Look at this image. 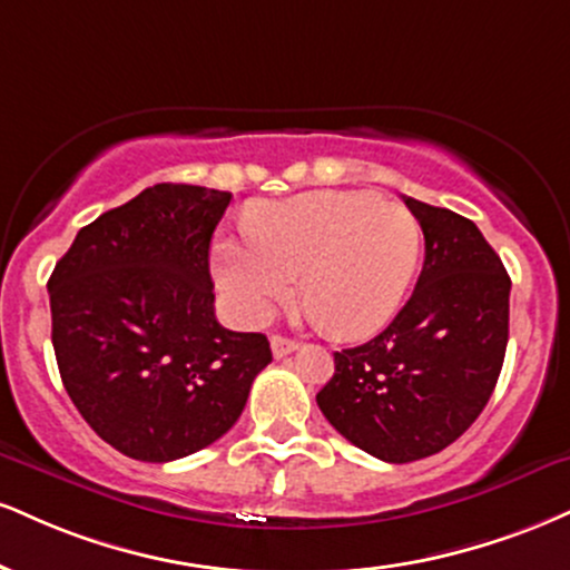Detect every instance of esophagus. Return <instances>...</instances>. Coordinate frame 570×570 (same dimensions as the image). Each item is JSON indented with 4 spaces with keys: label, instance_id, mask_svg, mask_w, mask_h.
<instances>
[{
    "label": "esophagus",
    "instance_id": "1",
    "mask_svg": "<svg viewBox=\"0 0 570 570\" xmlns=\"http://www.w3.org/2000/svg\"><path fill=\"white\" fill-rule=\"evenodd\" d=\"M297 347H299L297 342L289 340V337H281V334H273V337H271V351H273V355H276V358H284V355L294 353Z\"/></svg>",
    "mask_w": 570,
    "mask_h": 570
}]
</instances>
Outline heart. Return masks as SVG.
<instances>
[{
  "label": "heart",
  "instance_id": "obj_1",
  "mask_svg": "<svg viewBox=\"0 0 570 570\" xmlns=\"http://www.w3.org/2000/svg\"><path fill=\"white\" fill-rule=\"evenodd\" d=\"M246 230L215 246L217 281L238 315L265 324L299 276L305 307L340 340L368 337L393 318L422 249L414 212L366 190L257 204Z\"/></svg>",
  "mask_w": 570,
  "mask_h": 570
}]
</instances>
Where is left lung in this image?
<instances>
[{"mask_svg":"<svg viewBox=\"0 0 570 570\" xmlns=\"http://www.w3.org/2000/svg\"><path fill=\"white\" fill-rule=\"evenodd\" d=\"M424 233L416 289L393 324L334 353L315 395L340 435L382 462L433 456L481 416L510 337V276L472 219L403 198Z\"/></svg>","mask_w":570,"mask_h":570,"instance_id":"1","label":"left lung"}]
</instances>
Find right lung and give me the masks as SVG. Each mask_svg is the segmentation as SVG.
<instances>
[{
	"instance_id": "obj_1",
	"label": "right lung",
	"mask_w": 570,
	"mask_h": 570,
	"mask_svg": "<svg viewBox=\"0 0 570 570\" xmlns=\"http://www.w3.org/2000/svg\"><path fill=\"white\" fill-rule=\"evenodd\" d=\"M228 204L202 185L146 188L85 225L47 284L66 393L125 456L207 449L273 361L265 334L215 318L209 244Z\"/></svg>"
}]
</instances>
